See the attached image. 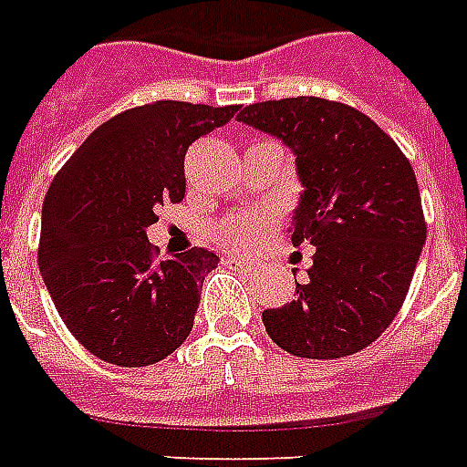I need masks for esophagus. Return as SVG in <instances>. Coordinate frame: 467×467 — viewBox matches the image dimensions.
<instances>
[{
    "label": "esophagus",
    "instance_id": "1",
    "mask_svg": "<svg viewBox=\"0 0 467 467\" xmlns=\"http://www.w3.org/2000/svg\"><path fill=\"white\" fill-rule=\"evenodd\" d=\"M223 264L234 271H252L256 266L252 259H240V256H225V259H223Z\"/></svg>",
    "mask_w": 467,
    "mask_h": 467
}]
</instances>
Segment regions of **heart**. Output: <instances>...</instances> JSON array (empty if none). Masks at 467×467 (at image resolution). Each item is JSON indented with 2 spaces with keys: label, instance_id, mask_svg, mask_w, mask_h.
I'll return each mask as SVG.
<instances>
[{
  "label": "heart",
  "instance_id": "1",
  "mask_svg": "<svg viewBox=\"0 0 467 467\" xmlns=\"http://www.w3.org/2000/svg\"><path fill=\"white\" fill-rule=\"evenodd\" d=\"M266 225H269V220L264 218V215L244 213V215H234L233 220L218 225L215 234H218V240L223 244H227V247L247 249L259 242V237L266 233Z\"/></svg>",
  "mask_w": 467,
  "mask_h": 467
}]
</instances>
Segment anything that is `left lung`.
Masks as SVG:
<instances>
[{
  "instance_id": "obj_1",
  "label": "left lung",
  "mask_w": 467,
  "mask_h": 467,
  "mask_svg": "<svg viewBox=\"0 0 467 467\" xmlns=\"http://www.w3.org/2000/svg\"><path fill=\"white\" fill-rule=\"evenodd\" d=\"M237 120L293 152L303 191L288 234L315 247L296 300L262 312L266 332L306 358L361 351L405 303L427 240L412 164L366 113L327 99L252 104Z\"/></svg>"
}]
</instances>
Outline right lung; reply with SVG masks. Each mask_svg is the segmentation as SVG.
<instances>
[{"label": "right lung", "instance_id": "obj_1", "mask_svg": "<svg viewBox=\"0 0 467 467\" xmlns=\"http://www.w3.org/2000/svg\"><path fill=\"white\" fill-rule=\"evenodd\" d=\"M237 106L155 101L99 126L43 201L38 266L62 322L101 361L140 368L182 347L218 254L193 247L157 262V205L186 193L183 157Z\"/></svg>", "mask_w": 467, "mask_h": 467}]
</instances>
